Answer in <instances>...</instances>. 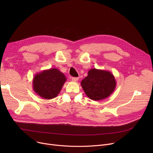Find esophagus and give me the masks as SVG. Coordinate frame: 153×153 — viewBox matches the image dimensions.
Returning a JSON list of instances; mask_svg holds the SVG:
<instances>
[{
  "label": "esophagus",
  "mask_w": 153,
  "mask_h": 153,
  "mask_svg": "<svg viewBox=\"0 0 153 153\" xmlns=\"http://www.w3.org/2000/svg\"><path fill=\"white\" fill-rule=\"evenodd\" d=\"M79 80V77H72V81H74V82H77Z\"/></svg>",
  "instance_id": "34e87169"
}]
</instances>
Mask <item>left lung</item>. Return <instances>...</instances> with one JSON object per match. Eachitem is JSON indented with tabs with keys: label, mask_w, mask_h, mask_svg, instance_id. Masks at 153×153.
I'll return each mask as SVG.
<instances>
[{
	"label": "left lung",
	"mask_w": 153,
	"mask_h": 153,
	"mask_svg": "<svg viewBox=\"0 0 153 153\" xmlns=\"http://www.w3.org/2000/svg\"><path fill=\"white\" fill-rule=\"evenodd\" d=\"M81 84L88 97L93 100H100L114 92L117 82L111 72L94 68L88 71L87 76Z\"/></svg>",
	"instance_id": "8db88e82"
}]
</instances>
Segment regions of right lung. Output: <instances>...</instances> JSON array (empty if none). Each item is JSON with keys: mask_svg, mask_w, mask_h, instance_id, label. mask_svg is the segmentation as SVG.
<instances>
[{"mask_svg": "<svg viewBox=\"0 0 153 153\" xmlns=\"http://www.w3.org/2000/svg\"><path fill=\"white\" fill-rule=\"evenodd\" d=\"M66 77L57 68H50L36 74L33 79V89L39 97L54 99L59 94Z\"/></svg>", "mask_w": 153, "mask_h": 153, "instance_id": "add662e5", "label": "right lung"}]
</instances>
